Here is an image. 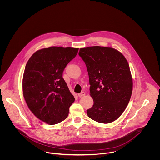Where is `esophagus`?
I'll return each instance as SVG.
<instances>
[{"label":"esophagus","mask_w":160,"mask_h":160,"mask_svg":"<svg viewBox=\"0 0 160 160\" xmlns=\"http://www.w3.org/2000/svg\"><path fill=\"white\" fill-rule=\"evenodd\" d=\"M85 92H81L80 93H78V96L79 97H83L84 95H85Z\"/></svg>","instance_id":"esophagus-1"}]
</instances>
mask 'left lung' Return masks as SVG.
Returning a JSON list of instances; mask_svg holds the SVG:
<instances>
[{
	"label": "left lung",
	"mask_w": 160,
	"mask_h": 160,
	"mask_svg": "<svg viewBox=\"0 0 160 160\" xmlns=\"http://www.w3.org/2000/svg\"><path fill=\"white\" fill-rule=\"evenodd\" d=\"M79 56L88 69L93 105L87 110L92 119L107 124L126 108L132 92V78L124 56L112 47L81 48Z\"/></svg>",
	"instance_id": "1"
}]
</instances>
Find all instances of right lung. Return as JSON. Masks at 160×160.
Here are the masks:
<instances>
[{"label":"right lung","instance_id":"right-lung-1","mask_svg":"<svg viewBox=\"0 0 160 160\" xmlns=\"http://www.w3.org/2000/svg\"><path fill=\"white\" fill-rule=\"evenodd\" d=\"M78 48L50 47L38 50L28 61L23 74V97L38 119L50 125L65 120L74 97L63 72Z\"/></svg>","mask_w":160,"mask_h":160}]
</instances>
